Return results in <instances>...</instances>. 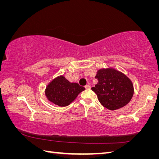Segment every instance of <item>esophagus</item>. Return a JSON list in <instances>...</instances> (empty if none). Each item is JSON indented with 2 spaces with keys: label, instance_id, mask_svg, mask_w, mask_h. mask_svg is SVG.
I'll use <instances>...</instances> for the list:
<instances>
[{
  "label": "esophagus",
  "instance_id": "esophagus-1",
  "mask_svg": "<svg viewBox=\"0 0 159 159\" xmlns=\"http://www.w3.org/2000/svg\"><path fill=\"white\" fill-rule=\"evenodd\" d=\"M85 88L86 89H90V85H89V84L85 85Z\"/></svg>",
  "mask_w": 159,
  "mask_h": 159
}]
</instances>
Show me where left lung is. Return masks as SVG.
I'll list each match as a JSON object with an SVG mask.
<instances>
[{"label": "left lung", "instance_id": "1", "mask_svg": "<svg viewBox=\"0 0 159 159\" xmlns=\"http://www.w3.org/2000/svg\"><path fill=\"white\" fill-rule=\"evenodd\" d=\"M95 78L98 84L91 88L100 103L109 110H116L126 105L133 95V84L126 75L113 69L98 71Z\"/></svg>", "mask_w": 159, "mask_h": 159}]
</instances>
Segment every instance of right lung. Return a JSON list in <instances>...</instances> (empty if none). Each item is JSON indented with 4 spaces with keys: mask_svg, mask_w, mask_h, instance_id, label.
Here are the masks:
<instances>
[{
    "mask_svg": "<svg viewBox=\"0 0 159 159\" xmlns=\"http://www.w3.org/2000/svg\"><path fill=\"white\" fill-rule=\"evenodd\" d=\"M84 89L78 84L70 83L64 76H60L47 86L46 95L54 104L59 106H67Z\"/></svg>",
    "mask_w": 159,
    "mask_h": 159,
    "instance_id": "1",
    "label": "right lung"
}]
</instances>
